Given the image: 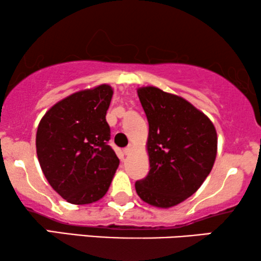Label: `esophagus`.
<instances>
[{"instance_id": "1", "label": "esophagus", "mask_w": 261, "mask_h": 261, "mask_svg": "<svg viewBox=\"0 0 261 261\" xmlns=\"http://www.w3.org/2000/svg\"><path fill=\"white\" fill-rule=\"evenodd\" d=\"M133 149H134V146H133V145H129V146H128V147L124 148V151H123L124 154H126V155L130 154V153L133 152Z\"/></svg>"}]
</instances>
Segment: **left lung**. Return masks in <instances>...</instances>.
<instances>
[{
	"label": "left lung",
	"instance_id": "1",
	"mask_svg": "<svg viewBox=\"0 0 261 261\" xmlns=\"http://www.w3.org/2000/svg\"><path fill=\"white\" fill-rule=\"evenodd\" d=\"M148 121L149 172L135 183L142 201L156 208L179 204L198 190L217 153L215 126L180 96L155 87L138 88Z\"/></svg>",
	"mask_w": 261,
	"mask_h": 261
}]
</instances>
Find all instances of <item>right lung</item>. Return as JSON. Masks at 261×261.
<instances>
[{"label": "right lung", "instance_id": "right-lung-1", "mask_svg": "<svg viewBox=\"0 0 261 261\" xmlns=\"http://www.w3.org/2000/svg\"><path fill=\"white\" fill-rule=\"evenodd\" d=\"M113 94L108 84L77 91L52 106L39 122V164L53 190L72 204L101 199L119 167L106 120Z\"/></svg>", "mask_w": 261, "mask_h": 261}]
</instances>
